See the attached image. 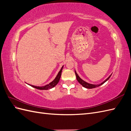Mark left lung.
Returning a JSON list of instances; mask_svg holds the SVG:
<instances>
[{
    "label": "left lung",
    "instance_id": "obj_1",
    "mask_svg": "<svg viewBox=\"0 0 131 131\" xmlns=\"http://www.w3.org/2000/svg\"><path fill=\"white\" fill-rule=\"evenodd\" d=\"M75 72L76 77H77V79L79 83L83 87L85 88H87V89H93V88H96V87H98V86H99L100 85H102V84H103L104 83H105V82L107 81L109 78H110V77H111V75H112V74H111L107 79H105L104 81L102 82L101 84H89V83H86V81H85L83 80H82L79 77V75H78V74L77 73V72H76L75 70Z\"/></svg>",
    "mask_w": 131,
    "mask_h": 131
}]
</instances>
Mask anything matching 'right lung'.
<instances>
[{"mask_svg":"<svg viewBox=\"0 0 131 131\" xmlns=\"http://www.w3.org/2000/svg\"><path fill=\"white\" fill-rule=\"evenodd\" d=\"M63 67V66H62L61 69L60 71L59 72L58 74L57 75L55 79H54L51 82L50 84H48L47 85H46L43 86H37L32 85H30V84H28V85L30 86H31L33 88H36V89H39V90H48V89H51V88H52L55 86L57 84V83H59V81L60 79L61 75V72H62V70Z\"/></svg>","mask_w":131,"mask_h":131,"instance_id":"add662e5","label":"right lung"}]
</instances>
